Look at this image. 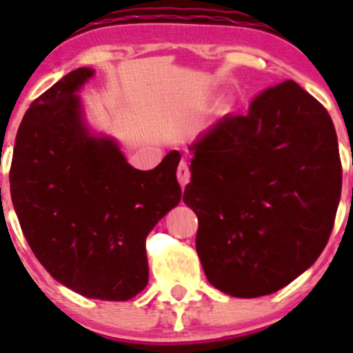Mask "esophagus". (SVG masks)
Masks as SVG:
<instances>
[{
	"instance_id": "1",
	"label": "esophagus",
	"mask_w": 353,
	"mask_h": 353,
	"mask_svg": "<svg viewBox=\"0 0 353 353\" xmlns=\"http://www.w3.org/2000/svg\"><path fill=\"white\" fill-rule=\"evenodd\" d=\"M176 176H179L180 185L185 187L187 183L191 182V171H189V164L185 161H182L179 164V170H176Z\"/></svg>"
}]
</instances>
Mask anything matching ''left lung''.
I'll return each mask as SVG.
<instances>
[{
	"mask_svg": "<svg viewBox=\"0 0 353 353\" xmlns=\"http://www.w3.org/2000/svg\"><path fill=\"white\" fill-rule=\"evenodd\" d=\"M183 203L198 215L205 276L232 297L290 285L327 245L341 198L338 136L295 81L263 90L191 146Z\"/></svg>",
	"mask_w": 353,
	"mask_h": 353,
	"instance_id": "left-lung-1",
	"label": "left lung"
}]
</instances>
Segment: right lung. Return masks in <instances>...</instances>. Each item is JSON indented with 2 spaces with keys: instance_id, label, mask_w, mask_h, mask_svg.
Segmentation results:
<instances>
[{
  "instance_id": "right-lung-1",
  "label": "right lung",
  "mask_w": 353,
  "mask_h": 353,
  "mask_svg": "<svg viewBox=\"0 0 353 353\" xmlns=\"http://www.w3.org/2000/svg\"><path fill=\"white\" fill-rule=\"evenodd\" d=\"M93 70H72L31 102L15 138L10 194L37 260L79 295L129 301L148 283L146 236L176 207L180 154L139 171L117 143L84 125L77 90Z\"/></svg>"
}]
</instances>
